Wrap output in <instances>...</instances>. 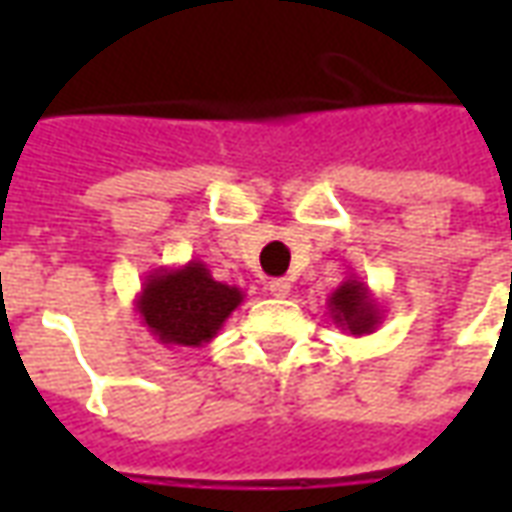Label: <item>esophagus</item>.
<instances>
[{
  "instance_id": "obj_1",
  "label": "esophagus",
  "mask_w": 512,
  "mask_h": 512,
  "mask_svg": "<svg viewBox=\"0 0 512 512\" xmlns=\"http://www.w3.org/2000/svg\"><path fill=\"white\" fill-rule=\"evenodd\" d=\"M268 290H271V296H277V299H288L290 282L288 279H271V282H268Z\"/></svg>"
}]
</instances>
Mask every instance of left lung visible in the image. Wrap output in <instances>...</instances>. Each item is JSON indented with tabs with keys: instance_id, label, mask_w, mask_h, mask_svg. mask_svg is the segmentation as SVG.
<instances>
[{
	"instance_id": "left-lung-1",
	"label": "left lung",
	"mask_w": 512,
	"mask_h": 512,
	"mask_svg": "<svg viewBox=\"0 0 512 512\" xmlns=\"http://www.w3.org/2000/svg\"><path fill=\"white\" fill-rule=\"evenodd\" d=\"M332 321L343 329V332L362 337V334H373L381 326V304L376 296L370 293L365 282L359 277H345L332 296L326 301Z\"/></svg>"
}]
</instances>
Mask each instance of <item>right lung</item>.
<instances>
[{
	"label": "right lung",
	"mask_w": 512,
	"mask_h": 512,
	"mask_svg": "<svg viewBox=\"0 0 512 512\" xmlns=\"http://www.w3.org/2000/svg\"><path fill=\"white\" fill-rule=\"evenodd\" d=\"M244 301V290L211 277L200 260L156 268L136 296L139 321L167 348H202L222 332L224 321Z\"/></svg>",
	"instance_id": "obj_1"
}]
</instances>
